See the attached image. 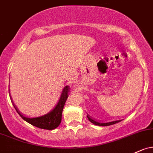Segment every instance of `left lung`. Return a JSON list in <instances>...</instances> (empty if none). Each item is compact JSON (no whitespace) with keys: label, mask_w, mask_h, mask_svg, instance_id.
<instances>
[{"label":"left lung","mask_w":153,"mask_h":153,"mask_svg":"<svg viewBox=\"0 0 153 153\" xmlns=\"http://www.w3.org/2000/svg\"><path fill=\"white\" fill-rule=\"evenodd\" d=\"M88 117V120L91 122L92 123H93L94 125H96V126H111V125H114L115 124V123H117L119 122H120L121 120H114V121H112V122H109V123H100V122H98V121L95 120L94 119H93V118H91L88 115H87Z\"/></svg>","instance_id":"left-lung-1"}]
</instances>
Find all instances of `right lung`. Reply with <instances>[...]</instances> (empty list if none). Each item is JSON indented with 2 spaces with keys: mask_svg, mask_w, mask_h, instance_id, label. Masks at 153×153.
<instances>
[{
  "mask_svg": "<svg viewBox=\"0 0 153 153\" xmlns=\"http://www.w3.org/2000/svg\"><path fill=\"white\" fill-rule=\"evenodd\" d=\"M68 86H65L63 88V91H62L61 96H60L59 101L57 102V105L54 108L52 111H50L47 114H44L43 116L38 117H33L30 118L24 116L23 114H21L20 111L17 109L16 105L13 102L12 99L11 98V102L13 103V106L15 108L16 111H17L18 114L19 116L32 126H36V127L42 129H46V130H53L58 127L59 125L60 124L62 119V112H63V109L65 105V101H66L67 98H68Z\"/></svg>",
  "mask_w": 153,
  "mask_h": 153,
  "instance_id": "add662e5",
  "label": "right lung"
}]
</instances>
